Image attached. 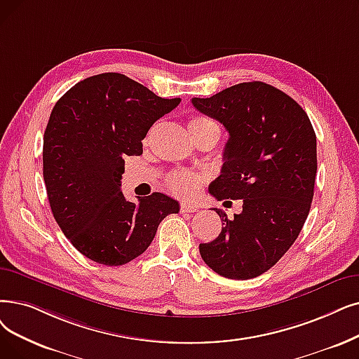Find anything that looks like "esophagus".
I'll return each mask as SVG.
<instances>
[{
    "instance_id": "34e87169",
    "label": "esophagus",
    "mask_w": 359,
    "mask_h": 359,
    "mask_svg": "<svg viewBox=\"0 0 359 359\" xmlns=\"http://www.w3.org/2000/svg\"><path fill=\"white\" fill-rule=\"evenodd\" d=\"M180 211H182V212H195V211H198V205H194V204H182V205H180Z\"/></svg>"
}]
</instances>
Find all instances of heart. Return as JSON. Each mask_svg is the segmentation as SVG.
<instances>
[{
    "label": "heart",
    "instance_id": "1",
    "mask_svg": "<svg viewBox=\"0 0 359 359\" xmlns=\"http://www.w3.org/2000/svg\"><path fill=\"white\" fill-rule=\"evenodd\" d=\"M202 128H215L217 124L208 117H194L189 121V130L194 132ZM205 182V176L198 175L191 170H176L170 173L165 179L167 188L182 198H195L201 189L202 183Z\"/></svg>",
    "mask_w": 359,
    "mask_h": 359
}]
</instances>
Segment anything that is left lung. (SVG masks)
Returning <instances> with one entry per match:
<instances>
[{
    "instance_id": "8db88e82",
    "label": "left lung",
    "mask_w": 359,
    "mask_h": 359,
    "mask_svg": "<svg viewBox=\"0 0 359 359\" xmlns=\"http://www.w3.org/2000/svg\"><path fill=\"white\" fill-rule=\"evenodd\" d=\"M198 111L229 132L222 175L210 184L218 199H242L235 218L222 210V233L201 243L207 266L248 280L270 270L293 245L308 217L317 175V137L302 107L264 82L192 98Z\"/></svg>"
}]
</instances>
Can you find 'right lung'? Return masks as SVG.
Listing matches in <instances>:
<instances>
[{
	"label": "right lung",
	"instance_id": "1",
	"mask_svg": "<svg viewBox=\"0 0 359 359\" xmlns=\"http://www.w3.org/2000/svg\"><path fill=\"white\" fill-rule=\"evenodd\" d=\"M180 98L157 97L120 73L90 76L54 105L43 133V180L51 211L72 245L104 266L147 251L179 202L154 192L129 202L120 191L124 157L142 154L152 124Z\"/></svg>",
	"mask_w": 359,
	"mask_h": 359
}]
</instances>
